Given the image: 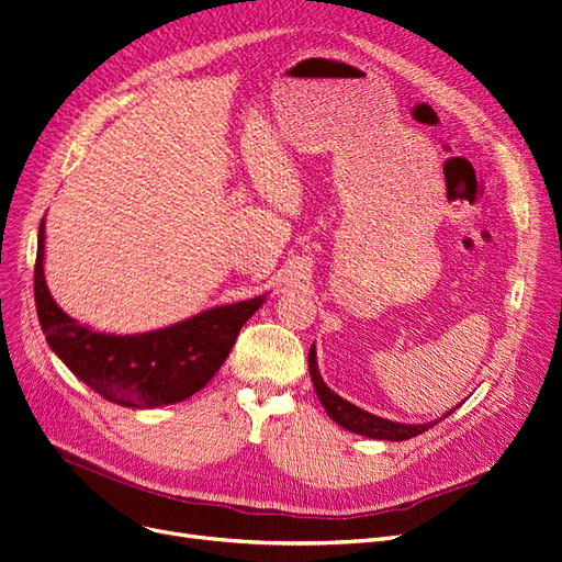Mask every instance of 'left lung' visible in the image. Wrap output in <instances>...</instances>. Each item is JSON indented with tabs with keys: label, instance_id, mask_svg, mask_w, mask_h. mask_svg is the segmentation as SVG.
<instances>
[{
	"label": "left lung",
	"instance_id": "obj_1",
	"mask_svg": "<svg viewBox=\"0 0 562 562\" xmlns=\"http://www.w3.org/2000/svg\"><path fill=\"white\" fill-rule=\"evenodd\" d=\"M307 366H310V378H313V384H315V391L317 396L326 409V414L330 419H334L336 424H340L342 428L351 430V432H359V435H366V438H372V440H393V442H401V440H409L414 438V435H422L424 430L432 428L438 422L432 424H424V426H407V424H396V422H389V419H382V417H375V414H370L357 405H351L347 401H342L336 391H330L322 375L317 370V361H315V347L310 349L307 355ZM456 409V407H453ZM451 409V412H453ZM451 412H447L445 417H449Z\"/></svg>",
	"mask_w": 562,
	"mask_h": 562
}]
</instances>
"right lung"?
<instances>
[{
  "label": "right lung",
  "instance_id": "right-lung-1",
  "mask_svg": "<svg viewBox=\"0 0 562 562\" xmlns=\"http://www.w3.org/2000/svg\"><path fill=\"white\" fill-rule=\"evenodd\" d=\"M34 301L55 355L99 396L124 407H159L190 398L213 380L236 345L243 324L263 296L138 336H109L80 326L53 301L44 280V222L38 224Z\"/></svg>",
  "mask_w": 562,
  "mask_h": 562
}]
</instances>
